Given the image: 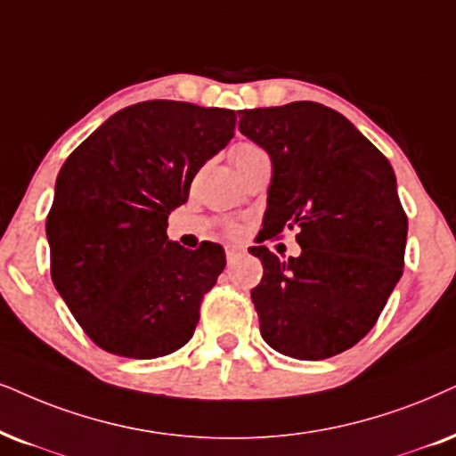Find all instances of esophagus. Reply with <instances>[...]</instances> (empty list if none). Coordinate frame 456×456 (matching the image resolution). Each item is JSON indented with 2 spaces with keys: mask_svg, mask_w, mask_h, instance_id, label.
<instances>
[{
  "mask_svg": "<svg viewBox=\"0 0 456 456\" xmlns=\"http://www.w3.org/2000/svg\"><path fill=\"white\" fill-rule=\"evenodd\" d=\"M224 255H227V263L232 265V263L238 261L241 250H240V248H235V246H224Z\"/></svg>",
  "mask_w": 456,
  "mask_h": 456,
  "instance_id": "obj_1",
  "label": "esophagus"
}]
</instances>
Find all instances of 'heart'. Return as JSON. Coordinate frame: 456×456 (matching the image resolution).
Returning <instances> with one entry per match:
<instances>
[{
    "label": "heart",
    "mask_w": 456,
    "mask_h": 456,
    "mask_svg": "<svg viewBox=\"0 0 456 456\" xmlns=\"http://www.w3.org/2000/svg\"><path fill=\"white\" fill-rule=\"evenodd\" d=\"M258 153H265V151L261 147H256L255 142H238V145L232 149L233 164H240V161H244V159L252 158V155H258ZM229 232L238 233V227H229Z\"/></svg>",
    "instance_id": "obj_1"
}]
</instances>
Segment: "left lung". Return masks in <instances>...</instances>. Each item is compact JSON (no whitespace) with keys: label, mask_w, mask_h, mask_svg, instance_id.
<instances>
[{"label":"left lung","mask_w":456,"mask_h":456,"mask_svg":"<svg viewBox=\"0 0 456 456\" xmlns=\"http://www.w3.org/2000/svg\"><path fill=\"white\" fill-rule=\"evenodd\" d=\"M269 153L265 238L297 229L301 255L252 246L263 280L252 303L265 343L326 360L370 332L404 269L408 216L387 158L345 115L320 102L238 111Z\"/></svg>","instance_id":"obj_1"}]
</instances>
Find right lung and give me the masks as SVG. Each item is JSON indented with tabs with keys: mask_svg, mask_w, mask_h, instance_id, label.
Returning a JSON list of instances; mask_svg holds the SVG:
<instances>
[{
	"mask_svg": "<svg viewBox=\"0 0 456 456\" xmlns=\"http://www.w3.org/2000/svg\"><path fill=\"white\" fill-rule=\"evenodd\" d=\"M235 111L145 101L69 155L45 218L50 273L84 332L109 354L153 360L193 337L224 250L166 235L201 166L232 141Z\"/></svg>",
	"mask_w": 456,
	"mask_h": 456,
	"instance_id": "1",
	"label": "right lung"
}]
</instances>
